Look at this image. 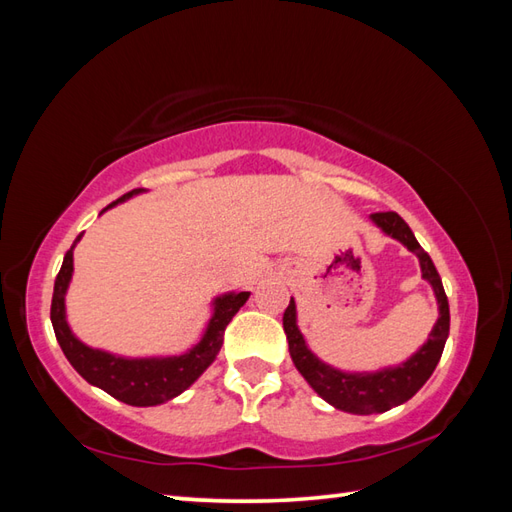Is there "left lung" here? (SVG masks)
I'll return each instance as SVG.
<instances>
[{
	"instance_id": "left-lung-1",
	"label": "left lung",
	"mask_w": 512,
	"mask_h": 512,
	"mask_svg": "<svg viewBox=\"0 0 512 512\" xmlns=\"http://www.w3.org/2000/svg\"><path fill=\"white\" fill-rule=\"evenodd\" d=\"M371 220L386 235L395 237V240H399L408 251L419 257L423 279L432 283L438 301V320L423 347L414 353L410 360L395 368H384V371L377 373H342L338 368L320 362L316 355L307 349L305 338L299 327H296L294 299H290V305L285 307L283 312V329L285 336H288V347L294 366L299 368L305 382L310 384L327 403L351 414H379L412 399L434 373L449 336L447 294L443 290V281L438 277L430 255L423 251L412 229L399 213L377 211L373 213Z\"/></svg>"
}]
</instances>
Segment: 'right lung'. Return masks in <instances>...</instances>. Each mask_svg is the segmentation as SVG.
<instances>
[{
	"label": "right lung",
	"instance_id": "obj_1",
	"mask_svg": "<svg viewBox=\"0 0 512 512\" xmlns=\"http://www.w3.org/2000/svg\"><path fill=\"white\" fill-rule=\"evenodd\" d=\"M141 192H144V189H133V192H128L122 198L111 202L109 207H115L117 202H124L126 198ZM80 237L82 233L65 253L63 266L58 270L50 310L54 334L58 344H61L65 358L89 384L102 388L104 392H109L111 397L128 403V406H159V403H165L172 397L181 395V392L192 386L196 379L207 371V366L216 360L224 340V329H227L237 310L248 301L251 292H229L218 296V299L213 301V316L209 320L205 336L200 338L194 349H189L183 355L139 360L117 358L113 353L87 347L85 342H80L71 334V329L67 325L65 292L69 288L71 272H74V246L80 242Z\"/></svg>",
	"mask_w": 512,
	"mask_h": 512
}]
</instances>
